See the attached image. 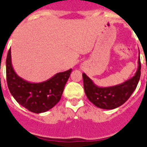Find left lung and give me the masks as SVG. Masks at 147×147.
Here are the masks:
<instances>
[{
	"label": "left lung",
	"instance_id": "8db88e82",
	"mask_svg": "<svg viewBox=\"0 0 147 147\" xmlns=\"http://www.w3.org/2000/svg\"><path fill=\"white\" fill-rule=\"evenodd\" d=\"M140 59L138 58V68L134 76L122 84L111 87H98L94 82L82 73L84 89L88 100L96 107L102 109H114L123 105L134 92L140 78Z\"/></svg>",
	"mask_w": 147,
	"mask_h": 147
}]
</instances>
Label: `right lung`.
Returning <instances> with one entry per match:
<instances>
[{"instance_id": "add662e5", "label": "right lung", "mask_w": 147, "mask_h": 147, "mask_svg": "<svg viewBox=\"0 0 147 147\" xmlns=\"http://www.w3.org/2000/svg\"><path fill=\"white\" fill-rule=\"evenodd\" d=\"M6 72L8 88L15 100L30 111L40 114L50 110L59 101L71 69L55 74L42 82H29L17 76L13 69L10 49L6 59Z\"/></svg>"}]
</instances>
